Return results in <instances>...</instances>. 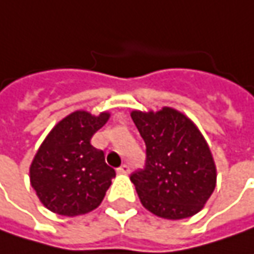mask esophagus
<instances>
[{
    "instance_id": "1",
    "label": "esophagus",
    "mask_w": 254,
    "mask_h": 254,
    "mask_svg": "<svg viewBox=\"0 0 254 254\" xmlns=\"http://www.w3.org/2000/svg\"><path fill=\"white\" fill-rule=\"evenodd\" d=\"M117 172H119V174H128V172H130V167H128L127 164H123L122 167L117 170Z\"/></svg>"
}]
</instances>
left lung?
<instances>
[{"label": "left lung", "mask_w": 254, "mask_h": 254, "mask_svg": "<svg viewBox=\"0 0 254 254\" xmlns=\"http://www.w3.org/2000/svg\"><path fill=\"white\" fill-rule=\"evenodd\" d=\"M145 142V167L130 180L142 206L164 219L198 213L216 187V167L198 127L175 109L131 112Z\"/></svg>", "instance_id": "8db88e82"}]
</instances>
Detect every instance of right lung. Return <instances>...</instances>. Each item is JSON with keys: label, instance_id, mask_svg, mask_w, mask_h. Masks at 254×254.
I'll list each match as a JSON object with an SVG mask.
<instances>
[{"label": "right lung", "instance_id": "obj_1", "mask_svg": "<svg viewBox=\"0 0 254 254\" xmlns=\"http://www.w3.org/2000/svg\"><path fill=\"white\" fill-rule=\"evenodd\" d=\"M109 117L107 112L93 116L77 110L46 135L29 168L31 185L45 208L62 216H77L102 203L116 171L90 140Z\"/></svg>", "mask_w": 254, "mask_h": 254}]
</instances>
